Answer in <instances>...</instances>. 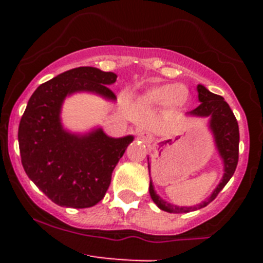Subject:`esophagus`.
Masks as SVG:
<instances>
[{
	"label": "esophagus",
	"mask_w": 263,
	"mask_h": 263,
	"mask_svg": "<svg viewBox=\"0 0 263 263\" xmlns=\"http://www.w3.org/2000/svg\"><path fill=\"white\" fill-rule=\"evenodd\" d=\"M138 138H141L142 141H147V136L145 133H139L138 134Z\"/></svg>",
	"instance_id": "obj_1"
}]
</instances>
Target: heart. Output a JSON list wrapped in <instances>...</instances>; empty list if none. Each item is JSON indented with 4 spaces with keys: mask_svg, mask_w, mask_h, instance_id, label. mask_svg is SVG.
I'll return each instance as SVG.
<instances>
[{
    "mask_svg": "<svg viewBox=\"0 0 263 263\" xmlns=\"http://www.w3.org/2000/svg\"><path fill=\"white\" fill-rule=\"evenodd\" d=\"M190 92L182 84H160L148 88L139 101L146 106L166 105L168 109H178L185 105Z\"/></svg>",
    "mask_w": 263,
    "mask_h": 263,
    "instance_id": "1",
    "label": "heart"
}]
</instances>
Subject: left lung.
Instances as JSON below:
<instances>
[{
	"mask_svg": "<svg viewBox=\"0 0 263 263\" xmlns=\"http://www.w3.org/2000/svg\"><path fill=\"white\" fill-rule=\"evenodd\" d=\"M197 93H199L200 105L197 106L196 109H194V110L188 111V115L195 116V117L210 118L208 126H210L211 132H212L216 148H217L218 155H220L222 164H224V175H222L217 187L215 188V191L211 194V196L206 200L201 201L200 204L194 206H179L167 203L166 200H163L155 192L153 182L150 180V185H148L150 196H152L153 201L158 205V208L164 211V212L187 213L206 206L211 201L215 200V197L217 196L218 192L221 191L222 188L225 187V184L231 180L234 171H236L237 163H238L240 132H238V124H237V120L234 117L231 106L228 105L227 101L221 96L212 93V92H210L201 84L197 85ZM148 170H150V163H148Z\"/></svg>",
	"mask_w": 263,
	"mask_h": 263,
	"instance_id": "8db88e82",
	"label": "left lung"
}]
</instances>
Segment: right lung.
Instances as JSON below:
<instances>
[{
  "mask_svg": "<svg viewBox=\"0 0 263 263\" xmlns=\"http://www.w3.org/2000/svg\"><path fill=\"white\" fill-rule=\"evenodd\" d=\"M113 72L78 67L39 85L30 97L18 127L22 166L30 180L60 206L89 208L103 200L111 173L133 136L111 138L101 127L76 134L62 125L67 96L88 92L109 101L117 97L108 88Z\"/></svg>",
  "mask_w": 263,
  "mask_h": 263,
  "instance_id": "right-lung-1",
  "label": "right lung"
}]
</instances>
